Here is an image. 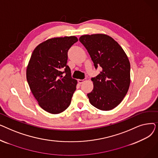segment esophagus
<instances>
[{"mask_svg": "<svg viewBox=\"0 0 158 158\" xmlns=\"http://www.w3.org/2000/svg\"><path fill=\"white\" fill-rule=\"evenodd\" d=\"M77 81H78V83L79 84H82V83H83V82L85 81V79H78Z\"/></svg>", "mask_w": 158, "mask_h": 158, "instance_id": "1", "label": "esophagus"}]
</instances>
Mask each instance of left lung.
<instances>
[{
  "label": "left lung",
  "mask_w": 158,
  "mask_h": 158,
  "mask_svg": "<svg viewBox=\"0 0 158 158\" xmlns=\"http://www.w3.org/2000/svg\"><path fill=\"white\" fill-rule=\"evenodd\" d=\"M80 42L88 51L95 69L102 70L92 78V92L87 94L90 104L102 111L117 107L127 94L130 85V63L121 46L104 34L83 35Z\"/></svg>",
  "instance_id": "1"
}]
</instances>
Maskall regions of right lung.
Wrapping results in <instances>:
<instances>
[{
	"label": "right lung",
	"mask_w": 158,
	"mask_h": 158,
	"mask_svg": "<svg viewBox=\"0 0 158 158\" xmlns=\"http://www.w3.org/2000/svg\"><path fill=\"white\" fill-rule=\"evenodd\" d=\"M77 41L73 36L51 38L39 44L32 53L27 81L38 104L48 113H60L70 104L77 82L72 78L66 63L69 50Z\"/></svg>",
	"instance_id": "right-lung-1"
}]
</instances>
